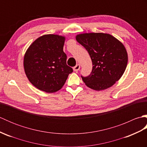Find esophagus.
Returning <instances> with one entry per match:
<instances>
[{
    "mask_svg": "<svg viewBox=\"0 0 147 147\" xmlns=\"http://www.w3.org/2000/svg\"><path fill=\"white\" fill-rule=\"evenodd\" d=\"M80 69V65H79V64H77L76 66H74V67H73V70L74 71H78L79 69Z\"/></svg>",
    "mask_w": 147,
    "mask_h": 147,
    "instance_id": "1",
    "label": "esophagus"
}]
</instances>
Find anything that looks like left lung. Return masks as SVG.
I'll use <instances>...</instances> for the list:
<instances>
[{
	"label": "left lung",
	"mask_w": 147,
	"mask_h": 147,
	"mask_svg": "<svg viewBox=\"0 0 147 147\" xmlns=\"http://www.w3.org/2000/svg\"><path fill=\"white\" fill-rule=\"evenodd\" d=\"M76 40L89 53L93 67L82 80L90 88L100 91L110 88L123 76L127 64L125 47L114 36L104 33L78 34Z\"/></svg>",
	"instance_id": "obj_1"
}]
</instances>
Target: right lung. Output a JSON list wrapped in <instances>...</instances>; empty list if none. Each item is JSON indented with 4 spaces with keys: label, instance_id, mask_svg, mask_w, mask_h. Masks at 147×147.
I'll list each match as a JSON object with an SVG mask.
<instances>
[{
    "label": "right lung",
    "instance_id": "right-lung-1",
    "mask_svg": "<svg viewBox=\"0 0 147 147\" xmlns=\"http://www.w3.org/2000/svg\"><path fill=\"white\" fill-rule=\"evenodd\" d=\"M65 40V36L62 35H42L25 52L24 72L30 83L41 91H59L73 72V69L66 64L67 55L63 51Z\"/></svg>",
    "mask_w": 147,
    "mask_h": 147
}]
</instances>
